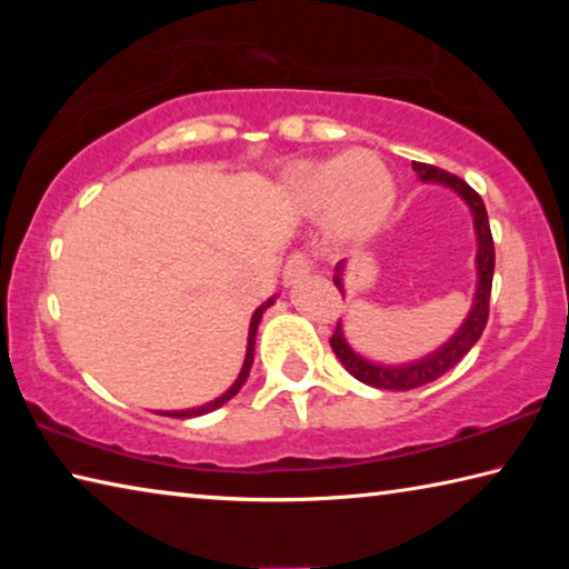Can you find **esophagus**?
Listing matches in <instances>:
<instances>
[{
    "label": "esophagus",
    "instance_id": "obj_1",
    "mask_svg": "<svg viewBox=\"0 0 569 569\" xmlns=\"http://www.w3.org/2000/svg\"><path fill=\"white\" fill-rule=\"evenodd\" d=\"M313 268L311 256H308V250H296V253L288 256V261L283 266V281L291 286L296 283L298 278H303L308 271Z\"/></svg>",
    "mask_w": 569,
    "mask_h": 569
}]
</instances>
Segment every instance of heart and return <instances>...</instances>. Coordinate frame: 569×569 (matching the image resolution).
<instances>
[{"instance_id":"heart-1","label":"heart","mask_w":569,"mask_h":569,"mask_svg":"<svg viewBox=\"0 0 569 569\" xmlns=\"http://www.w3.org/2000/svg\"><path fill=\"white\" fill-rule=\"evenodd\" d=\"M286 180L296 203L306 213H326L331 233L349 243L377 233L397 200L389 168L369 150L298 162Z\"/></svg>"}]
</instances>
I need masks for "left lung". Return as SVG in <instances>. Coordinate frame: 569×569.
<instances>
[{
  "label": "left lung",
  "instance_id": "8db88e82",
  "mask_svg": "<svg viewBox=\"0 0 569 569\" xmlns=\"http://www.w3.org/2000/svg\"><path fill=\"white\" fill-rule=\"evenodd\" d=\"M411 168L417 170V176L421 180H431V182H441L451 190H457L461 198L467 200V206L471 208V216H475V230H477V293H475V306L467 316V321L461 329L451 336V339L441 346L439 351H435L427 359H421L417 363L409 366H379L361 359L359 353L351 351V346L346 343L343 333H341V323L336 326V331L331 336V349L339 356L341 363L353 373L356 379L369 383V387L377 389H391V391H409V389H419L423 383L437 381L441 373H447L451 366H457L461 359H465L467 351L479 341L481 331H485L487 319H489V296H492V276H495V240H492V230H489V218H487V208L485 200H481L479 192L475 188H469L465 180L451 176V172L441 170L437 166H429V162H411ZM341 263H339V273L333 276L336 288L341 291Z\"/></svg>",
  "mask_w": 569,
  "mask_h": 569
}]
</instances>
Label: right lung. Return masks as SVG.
<instances>
[{"instance_id": "obj_1", "label": "right lung", "mask_w": 569, "mask_h": 569, "mask_svg": "<svg viewBox=\"0 0 569 569\" xmlns=\"http://www.w3.org/2000/svg\"><path fill=\"white\" fill-rule=\"evenodd\" d=\"M273 301H268V303H263L261 308H258V311L253 313V319H250V333H248V353H246V361H243V369H240V373H238V379H236V383L233 387H230L223 397H218L216 401H210V403H206V407H198V409H186V411H168V417H176V419H188V417H200V413H208V411H213V409H218V407H223L226 401H230L236 397V393L240 391V387H243L246 383V379H248V373H250V363H253V343H256V331H258V323H261V316H263V311L268 306H271Z\"/></svg>"}]
</instances>
